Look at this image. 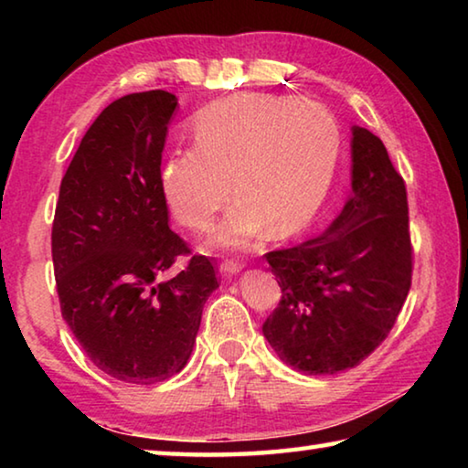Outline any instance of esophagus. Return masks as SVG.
Returning a JSON list of instances; mask_svg holds the SVG:
<instances>
[{"label": "esophagus", "instance_id": "34e87169", "mask_svg": "<svg viewBox=\"0 0 468 468\" xmlns=\"http://www.w3.org/2000/svg\"><path fill=\"white\" fill-rule=\"evenodd\" d=\"M243 271V264L239 262H233V260H225L223 266H220V272L225 276H233V274H239Z\"/></svg>", "mask_w": 468, "mask_h": 468}]
</instances>
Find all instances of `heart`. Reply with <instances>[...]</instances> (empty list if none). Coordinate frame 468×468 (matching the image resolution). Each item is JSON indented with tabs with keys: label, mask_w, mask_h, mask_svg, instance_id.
Wrapping results in <instances>:
<instances>
[{
	"label": "heart",
	"mask_w": 468,
	"mask_h": 468,
	"mask_svg": "<svg viewBox=\"0 0 468 468\" xmlns=\"http://www.w3.org/2000/svg\"><path fill=\"white\" fill-rule=\"evenodd\" d=\"M189 133L194 148L169 154L161 167V192L176 218L202 231L237 196L206 248L245 250L268 227L274 237L295 235L326 200L340 130L320 102L233 94L202 109Z\"/></svg>",
	"instance_id": "heart-1"
}]
</instances>
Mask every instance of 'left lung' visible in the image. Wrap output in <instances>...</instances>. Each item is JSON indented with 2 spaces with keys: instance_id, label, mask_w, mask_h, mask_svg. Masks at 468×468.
<instances>
[{
  "instance_id": "obj_1",
  "label": "left lung",
  "mask_w": 468,
  "mask_h": 468,
  "mask_svg": "<svg viewBox=\"0 0 468 468\" xmlns=\"http://www.w3.org/2000/svg\"><path fill=\"white\" fill-rule=\"evenodd\" d=\"M351 189L326 231L266 253L282 299L262 332L279 359L310 376L351 369L392 330L410 289L405 181L384 142L351 128Z\"/></svg>"
}]
</instances>
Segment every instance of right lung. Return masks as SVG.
Instances as JSON below:
<instances>
[{
  "instance_id": "1",
  "label": "right lung",
  "mask_w": 468,
  "mask_h": 468,
  "mask_svg": "<svg viewBox=\"0 0 468 468\" xmlns=\"http://www.w3.org/2000/svg\"><path fill=\"white\" fill-rule=\"evenodd\" d=\"M177 97L133 92L84 133L61 179L51 251L61 315L89 359L128 384L179 374L202 310L218 287L194 256L165 279L187 245L169 229L161 161Z\"/></svg>"
}]
</instances>
